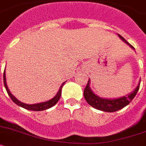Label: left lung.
<instances>
[{
	"label": "left lung",
	"mask_w": 146,
	"mask_h": 146,
	"mask_svg": "<svg viewBox=\"0 0 146 146\" xmlns=\"http://www.w3.org/2000/svg\"><path fill=\"white\" fill-rule=\"evenodd\" d=\"M119 37L123 40L125 43H126L128 45L131 47V48L134 49V48L131 45H130L127 41H126L122 36L118 35ZM140 84V80L139 81L138 85L137 87L134 89V90L123 97L117 98H113V99H110V98H101L98 96L96 95L90 88V80L89 78L88 82L84 90V98L87 101V103L90 105L91 106L94 107L95 109L103 111H106V112H114L117 110H120L127 106L130 102L133 100L135 96H136L137 92L139 90Z\"/></svg>",
	"instance_id": "1"
}]
</instances>
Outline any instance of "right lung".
Returning <instances> with one entry per match:
<instances>
[{"mask_svg":"<svg viewBox=\"0 0 146 146\" xmlns=\"http://www.w3.org/2000/svg\"><path fill=\"white\" fill-rule=\"evenodd\" d=\"M65 82H63L61 85L60 88H59V91H58L57 94L53 98H51L49 101H45V102H42V103H39V104H24L21 101H20L19 100H17L13 95L11 93L10 90H9L8 86L6 84V73H3V84H4L5 88H6V91H7V93L9 96V97L11 98V99L12 100L14 103H15L18 106H21L23 108L26 109L28 110H32V111H42V110H48V109L50 108L52 106H54L59 101V98L61 97V95H62V87L64 86Z\"/></svg>","mask_w":146,"mask_h":146,"instance_id":"1","label":"right lung"}]
</instances>
